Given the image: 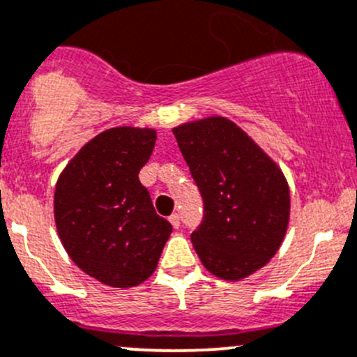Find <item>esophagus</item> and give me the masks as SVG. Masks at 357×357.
Masks as SVG:
<instances>
[{"instance_id": "1", "label": "esophagus", "mask_w": 357, "mask_h": 357, "mask_svg": "<svg viewBox=\"0 0 357 357\" xmlns=\"http://www.w3.org/2000/svg\"><path fill=\"white\" fill-rule=\"evenodd\" d=\"M169 221H171V225L174 228H179V225H181V218H179L178 213L171 214V216H169Z\"/></svg>"}]
</instances>
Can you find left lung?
Listing matches in <instances>:
<instances>
[{"mask_svg":"<svg viewBox=\"0 0 357 357\" xmlns=\"http://www.w3.org/2000/svg\"><path fill=\"white\" fill-rule=\"evenodd\" d=\"M204 200L192 244L207 271L225 281L255 274L281 248L289 223L284 174L225 116L172 129Z\"/></svg>","mask_w":357,"mask_h":357,"instance_id":"left-lung-1","label":"left lung"}]
</instances>
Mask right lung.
Instances as JSON below:
<instances>
[{"instance_id": "1", "label": "right lung", "mask_w": 357, "mask_h": 357, "mask_svg": "<svg viewBox=\"0 0 357 357\" xmlns=\"http://www.w3.org/2000/svg\"><path fill=\"white\" fill-rule=\"evenodd\" d=\"M155 141L153 129L105 130L69 160L55 185L54 216L66 252L113 288L146 281L172 231L137 176Z\"/></svg>"}]
</instances>
